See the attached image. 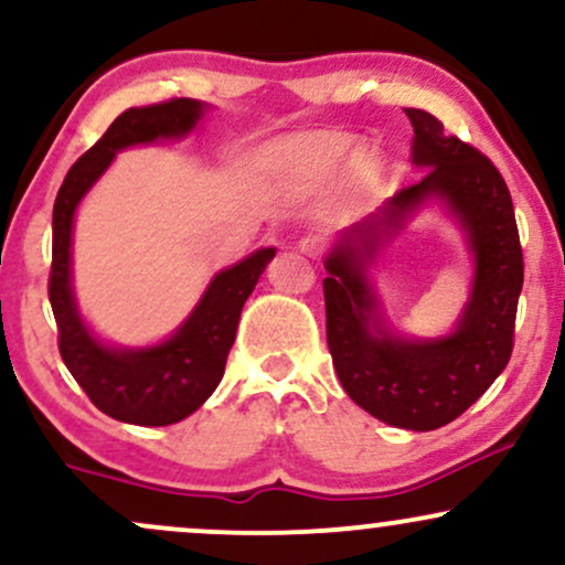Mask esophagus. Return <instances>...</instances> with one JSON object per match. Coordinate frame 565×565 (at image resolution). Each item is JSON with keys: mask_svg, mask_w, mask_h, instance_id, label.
Instances as JSON below:
<instances>
[{"mask_svg": "<svg viewBox=\"0 0 565 565\" xmlns=\"http://www.w3.org/2000/svg\"><path fill=\"white\" fill-rule=\"evenodd\" d=\"M300 252L302 255H308V257H316L321 252V242L319 238H313V236H305V238H300Z\"/></svg>", "mask_w": 565, "mask_h": 565, "instance_id": "34e87169", "label": "esophagus"}]
</instances>
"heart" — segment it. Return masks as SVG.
<instances>
[{"label":"heart","instance_id":"heart-1","mask_svg":"<svg viewBox=\"0 0 565 565\" xmlns=\"http://www.w3.org/2000/svg\"><path fill=\"white\" fill-rule=\"evenodd\" d=\"M310 153L319 159V164L323 167H334L340 164L342 157H348V151L353 148V140L345 138V135H321L310 142Z\"/></svg>","mask_w":565,"mask_h":565}]
</instances>
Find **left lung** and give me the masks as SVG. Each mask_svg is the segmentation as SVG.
I'll return each instance as SVG.
<instances>
[{
	"instance_id": "left-lung-1",
	"label": "left lung",
	"mask_w": 565,
	"mask_h": 565,
	"mask_svg": "<svg viewBox=\"0 0 565 565\" xmlns=\"http://www.w3.org/2000/svg\"><path fill=\"white\" fill-rule=\"evenodd\" d=\"M423 180L345 231L327 257V345L350 398L382 423L436 430L468 412L508 366L523 287V249L508 183L470 142L433 114L404 108ZM447 199L469 231L477 281L458 329L440 341H401L381 329L365 263L425 198Z\"/></svg>"
}]
</instances>
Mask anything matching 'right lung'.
I'll return each instance as SVG.
<instances>
[{
	"label": "right lung",
	"mask_w": 565,
	"mask_h": 565,
	"mask_svg": "<svg viewBox=\"0 0 565 565\" xmlns=\"http://www.w3.org/2000/svg\"><path fill=\"white\" fill-rule=\"evenodd\" d=\"M204 103L191 97L127 108L103 138L76 159L53 206V265L50 305L57 323V348L71 377L108 417L129 425H172L185 419L215 393L236 340L238 316L276 249L252 252L246 260L212 278L183 327L153 348L114 350L97 342L84 327L71 291V228L74 212L89 185L106 172L116 151L159 138L191 132L204 114Z\"/></svg>",
	"instance_id": "right-lung-1"
}]
</instances>
